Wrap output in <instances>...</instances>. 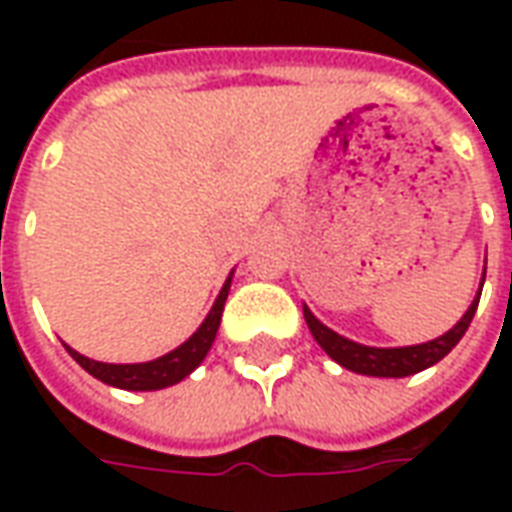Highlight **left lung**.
<instances>
[{
	"label": "left lung",
	"instance_id": "obj_1",
	"mask_svg": "<svg viewBox=\"0 0 512 512\" xmlns=\"http://www.w3.org/2000/svg\"><path fill=\"white\" fill-rule=\"evenodd\" d=\"M477 304L480 299L472 301V307L466 310L461 321L452 326L450 332L441 334L436 340L422 345H408V348H370V345H359L354 340H345L332 329H326L315 315H312L307 307H304V321L310 326L312 337L318 340L326 354L332 356L334 362H340L348 370L354 373H362V376H378V378H403L414 376L425 367L436 365L439 359L450 354L452 348L458 345L469 323H472L474 312H477Z\"/></svg>",
	"mask_w": 512,
	"mask_h": 512
}]
</instances>
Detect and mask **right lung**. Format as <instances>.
I'll use <instances>...</instances> for the list:
<instances>
[{
    "label": "right lung",
    "mask_w": 512,
    "mask_h": 512,
    "mask_svg": "<svg viewBox=\"0 0 512 512\" xmlns=\"http://www.w3.org/2000/svg\"><path fill=\"white\" fill-rule=\"evenodd\" d=\"M227 290H230V279L224 282L222 293H219V299L213 304V310L208 312V318L202 321L200 329L191 334L186 343L175 348L172 354L153 359V362H145V365H104V362H95V359L76 354L68 345L65 348L90 376L104 381V384L120 386V389H134V392H150V389H164V386L178 384L180 378L189 376L191 370L205 359V354L211 351L213 337H216V329H219V321H222Z\"/></svg>",
    "instance_id": "1"
}]
</instances>
